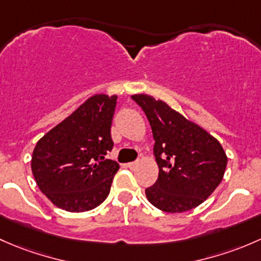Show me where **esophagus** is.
Here are the masks:
<instances>
[{
    "label": "esophagus",
    "mask_w": 261,
    "mask_h": 261,
    "mask_svg": "<svg viewBox=\"0 0 261 261\" xmlns=\"http://www.w3.org/2000/svg\"><path fill=\"white\" fill-rule=\"evenodd\" d=\"M137 165H138V163H137V162H129L127 165V167L130 168V170H134V168L137 167Z\"/></svg>",
    "instance_id": "esophagus-1"
}]
</instances>
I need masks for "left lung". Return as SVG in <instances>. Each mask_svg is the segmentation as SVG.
Instances as JSON below:
<instances>
[{
	"label": "left lung",
	"mask_w": 261,
	"mask_h": 261,
	"mask_svg": "<svg viewBox=\"0 0 261 261\" xmlns=\"http://www.w3.org/2000/svg\"><path fill=\"white\" fill-rule=\"evenodd\" d=\"M132 99L143 109L154 138L158 178L146 189L153 206L166 212L192 210L220 185L227 165L221 144L162 100L146 94Z\"/></svg>",
	"instance_id": "obj_1"
}]
</instances>
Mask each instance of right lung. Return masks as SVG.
Masks as SVG:
<instances>
[{
	"instance_id": "add662e5",
	"label": "right lung",
	"mask_w": 261,
	"mask_h": 261,
	"mask_svg": "<svg viewBox=\"0 0 261 261\" xmlns=\"http://www.w3.org/2000/svg\"><path fill=\"white\" fill-rule=\"evenodd\" d=\"M117 95L98 94L47 132L35 147L31 170L41 192L69 212L95 208L109 195L115 161L111 134Z\"/></svg>"
}]
</instances>
